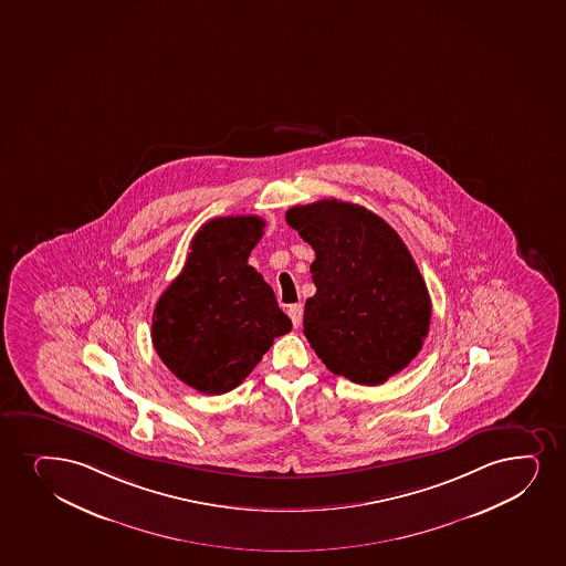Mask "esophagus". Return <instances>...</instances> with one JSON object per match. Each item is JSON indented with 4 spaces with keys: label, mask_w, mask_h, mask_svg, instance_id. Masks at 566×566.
I'll return each instance as SVG.
<instances>
[{
    "label": "esophagus",
    "mask_w": 566,
    "mask_h": 566,
    "mask_svg": "<svg viewBox=\"0 0 566 566\" xmlns=\"http://www.w3.org/2000/svg\"><path fill=\"white\" fill-rule=\"evenodd\" d=\"M287 314H290V318H292L293 327H300L301 322H303V305L297 303V305L290 306Z\"/></svg>",
    "instance_id": "34e87169"
}]
</instances>
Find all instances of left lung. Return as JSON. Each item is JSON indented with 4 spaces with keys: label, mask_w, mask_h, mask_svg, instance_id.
<instances>
[{
    "label": "left lung",
    "mask_w": 566,
    "mask_h": 566,
    "mask_svg": "<svg viewBox=\"0 0 566 566\" xmlns=\"http://www.w3.org/2000/svg\"><path fill=\"white\" fill-rule=\"evenodd\" d=\"M316 253L303 332L329 371L382 385L422 348L432 301L403 240L367 208L324 199L286 212Z\"/></svg>",
    "instance_id": "1"
}]
</instances>
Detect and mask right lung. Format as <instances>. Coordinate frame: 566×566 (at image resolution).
Listing matches in <instances>:
<instances>
[{
  "mask_svg": "<svg viewBox=\"0 0 566 566\" xmlns=\"http://www.w3.org/2000/svg\"><path fill=\"white\" fill-rule=\"evenodd\" d=\"M265 220L213 218L200 227L180 276L155 306L151 339L163 364L210 396L247 379L292 319L248 258Z\"/></svg>",
  "mask_w": 566,
  "mask_h": 566,
  "instance_id": "1",
  "label": "right lung"
}]
</instances>
